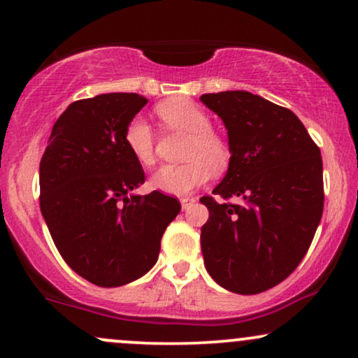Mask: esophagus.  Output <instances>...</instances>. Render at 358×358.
I'll list each match as a JSON object with an SVG mask.
<instances>
[{
    "instance_id": "34e87169",
    "label": "esophagus",
    "mask_w": 358,
    "mask_h": 358,
    "mask_svg": "<svg viewBox=\"0 0 358 358\" xmlns=\"http://www.w3.org/2000/svg\"><path fill=\"white\" fill-rule=\"evenodd\" d=\"M194 202H195V199H192V197H182L180 199V207H182V210H187Z\"/></svg>"
}]
</instances>
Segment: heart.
<instances>
[{"label":"heart","instance_id":"obj_1","mask_svg":"<svg viewBox=\"0 0 358 358\" xmlns=\"http://www.w3.org/2000/svg\"><path fill=\"white\" fill-rule=\"evenodd\" d=\"M156 114L166 125L190 135L185 146L184 164H166L151 176L150 184L156 190L171 195H185L207 182L213 171L228 166L229 150L222 136L212 130V120L202 107L187 97H174L156 107ZM125 145L136 163H155V135L143 117H135L127 125Z\"/></svg>","mask_w":358,"mask_h":358}]
</instances>
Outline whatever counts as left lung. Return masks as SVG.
Segmentation results:
<instances>
[{
    "label": "left lung",
    "instance_id": "1",
    "mask_svg": "<svg viewBox=\"0 0 358 358\" xmlns=\"http://www.w3.org/2000/svg\"><path fill=\"white\" fill-rule=\"evenodd\" d=\"M200 101L228 131V171L215 195L202 197L208 220L200 244L205 268L220 287L256 295L298 267L324 207L321 151L290 109L248 91L203 94Z\"/></svg>",
    "mask_w": 358,
    "mask_h": 358
}]
</instances>
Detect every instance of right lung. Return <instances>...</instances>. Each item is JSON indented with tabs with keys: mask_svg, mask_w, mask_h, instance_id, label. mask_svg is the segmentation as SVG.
Here are the masks:
<instances>
[{
	"mask_svg": "<svg viewBox=\"0 0 358 358\" xmlns=\"http://www.w3.org/2000/svg\"><path fill=\"white\" fill-rule=\"evenodd\" d=\"M146 102L134 92L73 102L41 161V212L53 243L78 275L99 287L145 275L180 212L178 200L158 190L134 194L145 173L124 134Z\"/></svg>",
	"mask_w": 358,
	"mask_h": 358,
	"instance_id": "obj_1",
	"label": "right lung"
}]
</instances>
